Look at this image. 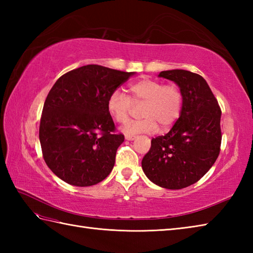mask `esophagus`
Listing matches in <instances>:
<instances>
[{"label": "esophagus", "instance_id": "obj_1", "mask_svg": "<svg viewBox=\"0 0 253 253\" xmlns=\"http://www.w3.org/2000/svg\"><path fill=\"white\" fill-rule=\"evenodd\" d=\"M125 139H126V140H129V141H131V140H135V139H136V136H132V135H126V136H125Z\"/></svg>", "mask_w": 253, "mask_h": 253}]
</instances>
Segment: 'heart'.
<instances>
[{"label":"heart","mask_w":253,"mask_h":253,"mask_svg":"<svg viewBox=\"0 0 253 253\" xmlns=\"http://www.w3.org/2000/svg\"><path fill=\"white\" fill-rule=\"evenodd\" d=\"M128 92L129 98L120 90H114L106 101L107 112L118 124L128 121L131 103H142V118L127 123L122 128L127 135L154 132L159 126L161 130H166L180 116L184 96L178 85L164 84L160 80L142 77L128 85Z\"/></svg>","instance_id":"heart-1"}]
</instances>
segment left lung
<instances>
[{"instance_id": "left-lung-1", "label": "left lung", "mask_w": 253, "mask_h": 253, "mask_svg": "<svg viewBox=\"0 0 253 253\" xmlns=\"http://www.w3.org/2000/svg\"><path fill=\"white\" fill-rule=\"evenodd\" d=\"M159 77L178 85L184 103L171 129L151 140L142 159V170L155 185L182 189L201 179L215 163L222 141V112L200 75L171 69L161 72Z\"/></svg>"}]
</instances>
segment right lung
Returning <instances> with one entry per match:
<instances>
[{
  "mask_svg": "<svg viewBox=\"0 0 253 253\" xmlns=\"http://www.w3.org/2000/svg\"><path fill=\"white\" fill-rule=\"evenodd\" d=\"M135 74L92 64L57 79L44 102L39 139L45 163L58 178L88 187L110 175L125 138L114 133L106 101Z\"/></svg>",
  "mask_w": 253,
  "mask_h": 253,
  "instance_id": "1",
  "label": "right lung"
}]
</instances>
